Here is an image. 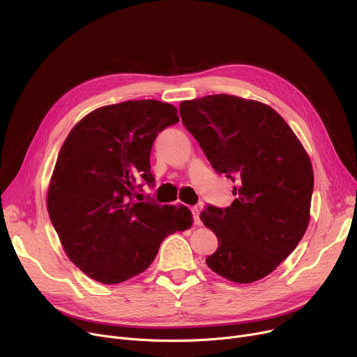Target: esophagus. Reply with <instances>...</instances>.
<instances>
[{
    "instance_id": "34e87169",
    "label": "esophagus",
    "mask_w": 357,
    "mask_h": 357,
    "mask_svg": "<svg viewBox=\"0 0 357 357\" xmlns=\"http://www.w3.org/2000/svg\"><path fill=\"white\" fill-rule=\"evenodd\" d=\"M191 213H192V218H194V224L195 226H201V220H199V213L201 210L198 207H192L191 208Z\"/></svg>"
}]
</instances>
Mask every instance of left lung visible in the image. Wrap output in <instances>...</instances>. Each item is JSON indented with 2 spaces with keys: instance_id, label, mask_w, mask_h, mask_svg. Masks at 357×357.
Returning <instances> with one entry per match:
<instances>
[{
  "instance_id": "obj_1",
  "label": "left lung",
  "mask_w": 357,
  "mask_h": 357,
  "mask_svg": "<svg viewBox=\"0 0 357 357\" xmlns=\"http://www.w3.org/2000/svg\"><path fill=\"white\" fill-rule=\"evenodd\" d=\"M179 114L217 174L236 182L230 207L207 205L218 238L207 265L237 284L265 278L301 241L310 221V158L275 109L227 93L182 101Z\"/></svg>"
}]
</instances>
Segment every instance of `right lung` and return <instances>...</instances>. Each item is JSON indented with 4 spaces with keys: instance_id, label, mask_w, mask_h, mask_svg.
I'll return each mask as SVG.
<instances>
[{
    "instance_id": "right-lung-1",
    "label": "right lung",
    "mask_w": 357,
    "mask_h": 357,
    "mask_svg": "<svg viewBox=\"0 0 357 357\" xmlns=\"http://www.w3.org/2000/svg\"><path fill=\"white\" fill-rule=\"evenodd\" d=\"M176 112L156 100L101 107L72 128L61 149L47 191L49 217L68 257L101 284L142 273L165 237L192 226L186 207L150 197L135 201L144 183L155 186L150 150L162 130L179 121Z\"/></svg>"
}]
</instances>
